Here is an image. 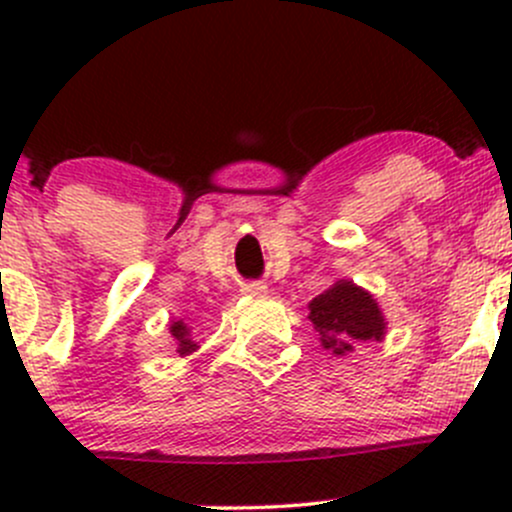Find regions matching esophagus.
I'll return each instance as SVG.
<instances>
[{
  "instance_id": "esophagus-1",
  "label": "esophagus",
  "mask_w": 512,
  "mask_h": 512,
  "mask_svg": "<svg viewBox=\"0 0 512 512\" xmlns=\"http://www.w3.org/2000/svg\"><path fill=\"white\" fill-rule=\"evenodd\" d=\"M242 292L245 294H267V285L265 282H247V285L242 287Z\"/></svg>"
}]
</instances>
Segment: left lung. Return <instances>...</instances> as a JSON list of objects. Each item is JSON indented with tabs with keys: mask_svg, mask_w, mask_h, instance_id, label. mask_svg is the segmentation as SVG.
<instances>
[{
	"mask_svg": "<svg viewBox=\"0 0 512 512\" xmlns=\"http://www.w3.org/2000/svg\"><path fill=\"white\" fill-rule=\"evenodd\" d=\"M309 319L319 332V342L332 354L354 352L356 344L381 342L386 319L374 294L352 280H337L327 292L309 302Z\"/></svg>",
	"mask_w": 512,
	"mask_h": 512,
	"instance_id": "8db88e82",
	"label": "left lung"
}]
</instances>
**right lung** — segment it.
I'll return each mask as SVG.
<instances>
[{
  "mask_svg": "<svg viewBox=\"0 0 512 512\" xmlns=\"http://www.w3.org/2000/svg\"><path fill=\"white\" fill-rule=\"evenodd\" d=\"M168 329H170V337L175 339V352L180 356H188L193 354L195 349H200V344L195 342L193 337V327L185 324L183 319H173V322L168 324Z\"/></svg>",
  "mask_w": 512,
  "mask_h": 512,
  "instance_id": "add662e5",
  "label": "right lung"
}]
</instances>
